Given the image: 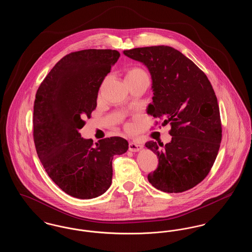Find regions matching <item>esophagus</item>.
I'll return each instance as SVG.
<instances>
[{
  "mask_svg": "<svg viewBox=\"0 0 252 252\" xmlns=\"http://www.w3.org/2000/svg\"><path fill=\"white\" fill-rule=\"evenodd\" d=\"M128 146H129V150L131 152H139L144 147V144H142V143H139V142L133 141V142L129 143Z\"/></svg>",
  "mask_w": 252,
  "mask_h": 252,
  "instance_id": "esophagus-1",
  "label": "esophagus"
}]
</instances>
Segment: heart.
<instances>
[{
    "mask_svg": "<svg viewBox=\"0 0 252 252\" xmlns=\"http://www.w3.org/2000/svg\"><path fill=\"white\" fill-rule=\"evenodd\" d=\"M144 77H147V74L143 69L139 67H132L126 71L125 80H137Z\"/></svg>",
    "mask_w": 252,
    "mask_h": 252,
    "instance_id": "1",
    "label": "heart"
}]
</instances>
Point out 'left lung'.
Segmentation results:
<instances>
[{
    "label": "left lung",
    "instance_id": "obj_1",
    "mask_svg": "<svg viewBox=\"0 0 252 252\" xmlns=\"http://www.w3.org/2000/svg\"><path fill=\"white\" fill-rule=\"evenodd\" d=\"M124 55L142 62L152 79V104L147 114L170 124L172 140L145 146L158 158L147 179L158 190L181 192L207 177L222 139L220 112L208 77L192 60L170 46L125 50Z\"/></svg>",
    "mask_w": 252,
    "mask_h": 252
}]
</instances>
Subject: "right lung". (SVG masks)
I'll list each match as a JSON object with an SVG mask.
<instances>
[{"label":"right lung","instance_id":"right-lung-1","mask_svg":"<svg viewBox=\"0 0 252 252\" xmlns=\"http://www.w3.org/2000/svg\"><path fill=\"white\" fill-rule=\"evenodd\" d=\"M120 53L88 49L73 52L54 66L39 86L34 103L36 154L49 177L62 191L80 199L107 192L112 180V159L128 149L121 137L94 144L81 137L97 106L103 80Z\"/></svg>","mask_w":252,"mask_h":252}]
</instances>
